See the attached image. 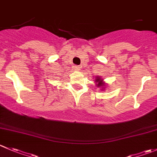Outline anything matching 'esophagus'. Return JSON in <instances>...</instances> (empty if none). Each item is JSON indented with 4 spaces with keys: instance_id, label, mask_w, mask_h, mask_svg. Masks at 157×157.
I'll list each match as a JSON object with an SVG mask.
<instances>
[{
    "instance_id": "esophagus-1",
    "label": "esophagus",
    "mask_w": 157,
    "mask_h": 157,
    "mask_svg": "<svg viewBox=\"0 0 157 157\" xmlns=\"http://www.w3.org/2000/svg\"><path fill=\"white\" fill-rule=\"evenodd\" d=\"M80 66H79V65H76V66H74V69L76 70V71H80Z\"/></svg>"
}]
</instances>
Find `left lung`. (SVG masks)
<instances>
[{
    "mask_svg": "<svg viewBox=\"0 0 157 157\" xmlns=\"http://www.w3.org/2000/svg\"><path fill=\"white\" fill-rule=\"evenodd\" d=\"M96 81H97V82H98V84H97V86H103V84H104V83H103V80H100V77H97V79H96Z\"/></svg>",
    "mask_w": 157,
    "mask_h": 157,
    "instance_id": "obj_1",
    "label": "left lung"
}]
</instances>
